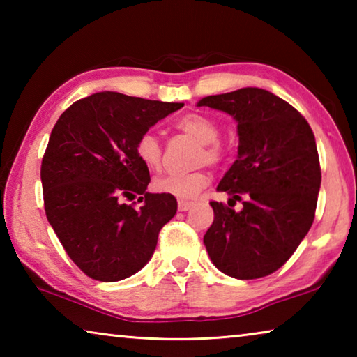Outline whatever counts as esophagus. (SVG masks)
Masks as SVG:
<instances>
[{"instance_id": "esophagus-1", "label": "esophagus", "mask_w": 357, "mask_h": 357, "mask_svg": "<svg viewBox=\"0 0 357 357\" xmlns=\"http://www.w3.org/2000/svg\"><path fill=\"white\" fill-rule=\"evenodd\" d=\"M192 202H187V200H179L178 202V209L181 211V213H184V211H189L192 208Z\"/></svg>"}]
</instances>
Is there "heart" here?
Segmentation results:
<instances>
[{"mask_svg": "<svg viewBox=\"0 0 357 357\" xmlns=\"http://www.w3.org/2000/svg\"><path fill=\"white\" fill-rule=\"evenodd\" d=\"M176 129L200 143L195 162L209 165L220 164L225 157V146L217 140L220 134L219 124L202 113H187L176 121ZM135 155L149 172H157L162 165V143L153 130H144L135 142ZM209 183V173L204 168L185 173H168L154 179V189L167 195L190 200Z\"/></svg>", "mask_w": 357, "mask_h": 357, "instance_id": "heart-1", "label": "heart"}]
</instances>
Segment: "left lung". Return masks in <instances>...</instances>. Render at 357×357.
Returning <instances> with one entry per match:
<instances>
[{"label": "left lung", "instance_id": "left-lung-1", "mask_svg": "<svg viewBox=\"0 0 357 357\" xmlns=\"http://www.w3.org/2000/svg\"><path fill=\"white\" fill-rule=\"evenodd\" d=\"M198 107L236 119L238 157L217 190L228 204L211 202L214 222L204 234L211 261L239 280L259 279L288 261L315 219L321 168L305 118L261 88L203 98ZM236 201L243 209L234 211Z\"/></svg>", "mask_w": 357, "mask_h": 357}]
</instances>
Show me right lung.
<instances>
[{
  "instance_id": "obj_1",
  "label": "right lung",
  "mask_w": 357,
  "mask_h": 357,
  "mask_svg": "<svg viewBox=\"0 0 357 357\" xmlns=\"http://www.w3.org/2000/svg\"><path fill=\"white\" fill-rule=\"evenodd\" d=\"M183 107L104 91L74 102L56 121L40 167L45 214L91 279L118 282L138 273L176 214L173 195L146 192L149 170L137 159L135 142ZM137 196L140 207L123 203Z\"/></svg>"
}]
</instances>
